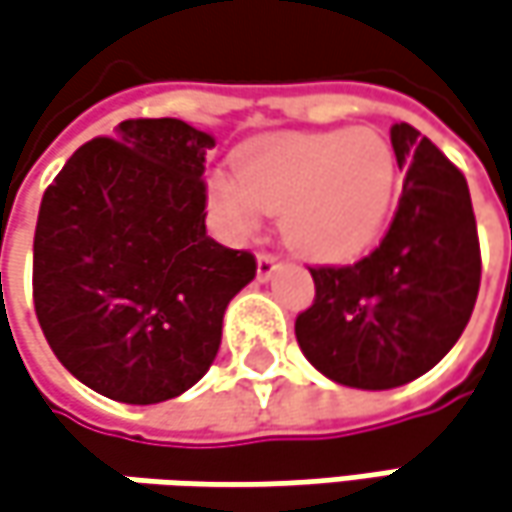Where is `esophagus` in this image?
I'll return each instance as SVG.
<instances>
[{"instance_id": "34e87169", "label": "esophagus", "mask_w": 512, "mask_h": 512, "mask_svg": "<svg viewBox=\"0 0 512 512\" xmlns=\"http://www.w3.org/2000/svg\"><path fill=\"white\" fill-rule=\"evenodd\" d=\"M281 266V260L278 255H272V252H260L257 255V278L260 281H269L272 275H275V269Z\"/></svg>"}]
</instances>
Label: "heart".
<instances>
[{"mask_svg":"<svg viewBox=\"0 0 512 512\" xmlns=\"http://www.w3.org/2000/svg\"><path fill=\"white\" fill-rule=\"evenodd\" d=\"M397 191V156L376 130L272 133L237 156V173L208 179V199L231 234L281 214L284 240L313 260L362 255L382 231Z\"/></svg>","mask_w":512,"mask_h":512,"instance_id":"heart-1","label":"heart"}]
</instances>
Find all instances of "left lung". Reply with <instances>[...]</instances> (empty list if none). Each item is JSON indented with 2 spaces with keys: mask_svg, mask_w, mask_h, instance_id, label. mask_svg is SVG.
Returning <instances> with one entry per match:
<instances>
[{
  "mask_svg": "<svg viewBox=\"0 0 512 512\" xmlns=\"http://www.w3.org/2000/svg\"><path fill=\"white\" fill-rule=\"evenodd\" d=\"M406 173L371 255L313 266V304L295 318L310 365L339 385L385 391L432 371L461 339L481 286V246L464 173L411 124L391 127Z\"/></svg>",
  "mask_w": 512,
  "mask_h": 512,
  "instance_id": "obj_1",
  "label": "left lung"
}]
</instances>
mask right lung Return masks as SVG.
Here are the masks:
<instances>
[{
	"label": "right lung",
	"mask_w": 512,
	"mask_h": 512,
	"mask_svg": "<svg viewBox=\"0 0 512 512\" xmlns=\"http://www.w3.org/2000/svg\"><path fill=\"white\" fill-rule=\"evenodd\" d=\"M214 136L130 118L77 147L34 231V310L63 368L130 406L179 397L211 368L228 301L255 278L246 249L205 231Z\"/></svg>",
	"instance_id": "obj_1"
}]
</instances>
